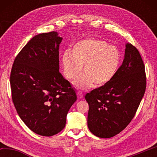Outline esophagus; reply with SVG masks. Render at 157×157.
<instances>
[{
    "mask_svg": "<svg viewBox=\"0 0 157 157\" xmlns=\"http://www.w3.org/2000/svg\"><path fill=\"white\" fill-rule=\"evenodd\" d=\"M77 95H78V98H79V99H81V98H83V94H82V91H78V92H77Z\"/></svg>",
    "mask_w": 157,
    "mask_h": 157,
    "instance_id": "34e87169",
    "label": "esophagus"
}]
</instances>
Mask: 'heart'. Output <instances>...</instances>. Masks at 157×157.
<instances>
[{
  "label": "heart",
  "mask_w": 157,
  "mask_h": 157,
  "mask_svg": "<svg viewBox=\"0 0 157 157\" xmlns=\"http://www.w3.org/2000/svg\"><path fill=\"white\" fill-rule=\"evenodd\" d=\"M121 56L118 48L97 38L86 39L74 45L72 51L66 50L62 56L63 75L73 79L84 65V72L74 82L75 86L85 89L93 84L108 83L118 72Z\"/></svg>",
  "instance_id": "heart-1"
}]
</instances>
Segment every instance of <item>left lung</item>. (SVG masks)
<instances>
[{
  "label": "left lung",
  "instance_id": "obj_1",
  "mask_svg": "<svg viewBox=\"0 0 157 157\" xmlns=\"http://www.w3.org/2000/svg\"><path fill=\"white\" fill-rule=\"evenodd\" d=\"M146 89L145 65L139 50L126 44L124 58L115 77L85 95L89 105L88 127L95 136L111 138L134 118Z\"/></svg>",
  "mask_w": 157,
  "mask_h": 157
}]
</instances>
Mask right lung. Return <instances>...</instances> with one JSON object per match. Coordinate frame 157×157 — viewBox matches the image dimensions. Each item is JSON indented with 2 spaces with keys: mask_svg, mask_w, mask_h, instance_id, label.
Listing matches in <instances>:
<instances>
[{
  "mask_svg": "<svg viewBox=\"0 0 157 157\" xmlns=\"http://www.w3.org/2000/svg\"><path fill=\"white\" fill-rule=\"evenodd\" d=\"M56 32L37 34L15 57L10 74L12 98L18 116L36 134H57L64 128L66 116L77 95L59 71Z\"/></svg>",
  "mask_w": 157,
  "mask_h": 157,
  "instance_id": "obj_1",
  "label": "right lung"
}]
</instances>
